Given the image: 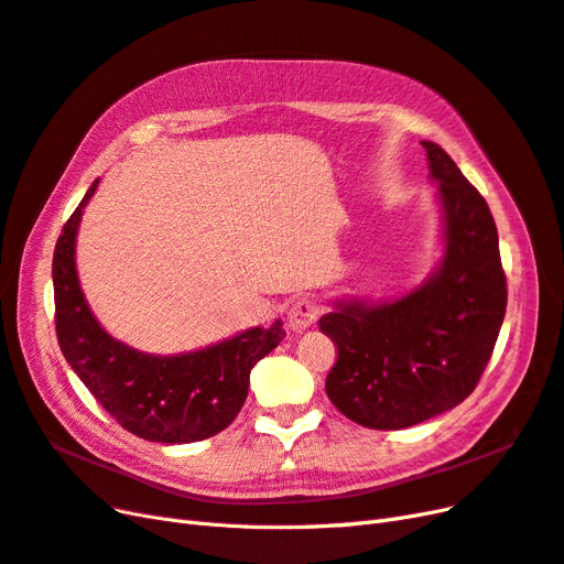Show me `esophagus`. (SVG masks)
<instances>
[{
	"mask_svg": "<svg viewBox=\"0 0 564 564\" xmlns=\"http://www.w3.org/2000/svg\"><path fill=\"white\" fill-rule=\"evenodd\" d=\"M319 303L315 299H299L294 301L292 308H289V327H292L294 332H305L311 329L313 324L317 322L319 317Z\"/></svg>",
	"mask_w": 564,
	"mask_h": 564,
	"instance_id": "obj_1",
	"label": "esophagus"
}]
</instances>
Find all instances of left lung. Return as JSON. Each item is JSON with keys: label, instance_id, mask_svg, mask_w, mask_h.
I'll use <instances>...</instances> for the list:
<instances>
[{"label": "left lung", "instance_id": "obj_1", "mask_svg": "<svg viewBox=\"0 0 564 564\" xmlns=\"http://www.w3.org/2000/svg\"><path fill=\"white\" fill-rule=\"evenodd\" d=\"M421 145L437 185V265L402 296L338 299L319 317V329L338 346L327 395L340 414L373 431L409 429L464 402L506 315L499 235L487 202L445 150Z\"/></svg>", "mask_w": 564, "mask_h": 564}]
</instances>
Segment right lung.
<instances>
[{
    "mask_svg": "<svg viewBox=\"0 0 564 564\" xmlns=\"http://www.w3.org/2000/svg\"><path fill=\"white\" fill-rule=\"evenodd\" d=\"M98 181L63 226L51 265L61 352L96 402L129 433L166 445L207 440L235 421L253 365L275 350L286 332L275 319L270 327H251L178 355L143 352L110 336L89 308L75 263L82 214Z\"/></svg>",
    "mask_w": 564,
    "mask_h": 564,
    "instance_id": "1",
    "label": "right lung"
}]
</instances>
